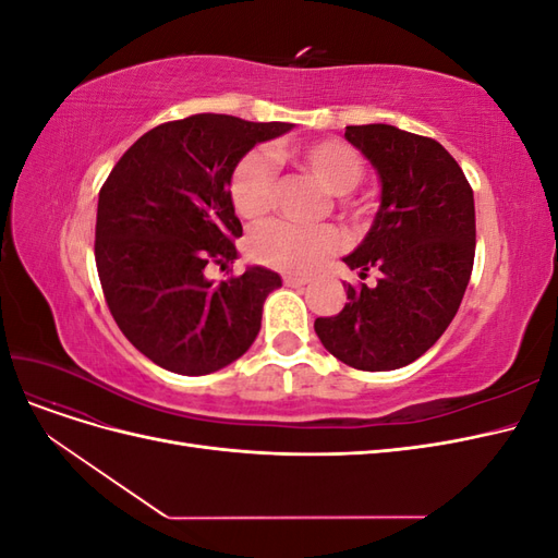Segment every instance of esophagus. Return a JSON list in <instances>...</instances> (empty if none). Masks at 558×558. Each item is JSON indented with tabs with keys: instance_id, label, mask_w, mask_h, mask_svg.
<instances>
[{
	"instance_id": "34e87169",
	"label": "esophagus",
	"mask_w": 558,
	"mask_h": 558,
	"mask_svg": "<svg viewBox=\"0 0 558 558\" xmlns=\"http://www.w3.org/2000/svg\"><path fill=\"white\" fill-rule=\"evenodd\" d=\"M310 279L307 277H295V275H283V283L291 286V289H300V286H305Z\"/></svg>"
}]
</instances>
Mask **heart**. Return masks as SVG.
<instances>
[{"label":"heart","mask_w":558,"mask_h":558,"mask_svg":"<svg viewBox=\"0 0 558 558\" xmlns=\"http://www.w3.org/2000/svg\"><path fill=\"white\" fill-rule=\"evenodd\" d=\"M289 156L310 172L330 195L351 193L363 179L365 165L353 146L340 140H320L289 150ZM277 174L275 162L265 150H251L230 179L232 207L244 221H260L275 207ZM344 246L342 232L335 226H295L269 221L251 234V251L263 265L281 272L305 275L324 265Z\"/></svg>","instance_id":"1"}]
</instances>
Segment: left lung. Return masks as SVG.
<instances>
[{
    "label": "left lung",
    "instance_id": "left-lung-1",
    "mask_svg": "<svg viewBox=\"0 0 558 558\" xmlns=\"http://www.w3.org/2000/svg\"><path fill=\"white\" fill-rule=\"evenodd\" d=\"M347 142L375 167L379 209L342 260L377 286L347 283L344 310L314 330L337 361L365 373L414 363L459 312L475 260V197L442 144L396 125H349Z\"/></svg>",
    "mask_w": 558,
    "mask_h": 558
}]
</instances>
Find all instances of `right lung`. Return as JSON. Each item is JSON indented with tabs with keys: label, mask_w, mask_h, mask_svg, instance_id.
Wrapping results in <instances>:
<instances>
[{
	"label": "right lung",
	"mask_w": 558,
	"mask_h": 558,
	"mask_svg": "<svg viewBox=\"0 0 558 558\" xmlns=\"http://www.w3.org/2000/svg\"><path fill=\"white\" fill-rule=\"evenodd\" d=\"M291 130L195 113L142 134L99 191L95 263L107 305L132 347L170 373H216L256 340L263 302L281 277L246 265L244 275L214 283L205 267L238 258L234 167Z\"/></svg>",
	"instance_id": "1"
}]
</instances>
